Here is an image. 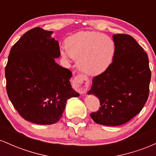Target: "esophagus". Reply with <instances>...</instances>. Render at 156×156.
I'll return each instance as SVG.
<instances>
[{
	"label": "esophagus",
	"instance_id": "1",
	"mask_svg": "<svg viewBox=\"0 0 156 156\" xmlns=\"http://www.w3.org/2000/svg\"><path fill=\"white\" fill-rule=\"evenodd\" d=\"M73 87L80 94H84L88 90L89 87V80L87 77L82 75H78L73 79Z\"/></svg>",
	"mask_w": 156,
	"mask_h": 156
}]
</instances>
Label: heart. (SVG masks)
Here are the masks:
<instances>
[{
    "mask_svg": "<svg viewBox=\"0 0 156 156\" xmlns=\"http://www.w3.org/2000/svg\"><path fill=\"white\" fill-rule=\"evenodd\" d=\"M65 48L62 55L78 60V69L91 76L106 70L116 53L114 41L104 34L95 31H80L70 36L66 39Z\"/></svg>",
    "mask_w": 156,
    "mask_h": 156,
    "instance_id": "b5f03b06",
    "label": "heart"
}]
</instances>
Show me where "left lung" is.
Instances as JSON below:
<instances>
[{"label": "left lung", "mask_w": 156, "mask_h": 156, "mask_svg": "<svg viewBox=\"0 0 156 156\" xmlns=\"http://www.w3.org/2000/svg\"><path fill=\"white\" fill-rule=\"evenodd\" d=\"M116 53L110 66L94 76L88 94L99 99V110L90 114L100 125L117 126L137 115L147 101L151 71L147 54L131 36L113 35Z\"/></svg>", "instance_id": "obj_1"}]
</instances>
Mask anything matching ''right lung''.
Segmentation results:
<instances>
[{"label":"right lung","mask_w":156,"mask_h":156,"mask_svg":"<svg viewBox=\"0 0 156 156\" xmlns=\"http://www.w3.org/2000/svg\"><path fill=\"white\" fill-rule=\"evenodd\" d=\"M53 31L37 27L12 46L5 68L6 92L20 115L38 125H51L62 117L69 98L78 97L72 73L55 63L60 56Z\"/></svg>","instance_id":"add662e5"}]
</instances>
